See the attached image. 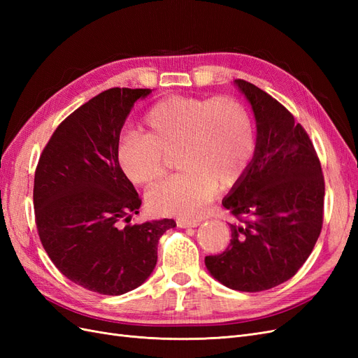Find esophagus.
I'll list each match as a JSON object with an SVG mask.
<instances>
[{
    "label": "esophagus",
    "mask_w": 358,
    "mask_h": 358,
    "mask_svg": "<svg viewBox=\"0 0 358 358\" xmlns=\"http://www.w3.org/2000/svg\"><path fill=\"white\" fill-rule=\"evenodd\" d=\"M201 220H187V218H179L178 220V225L180 229H192V227L200 225Z\"/></svg>",
    "instance_id": "obj_1"
}]
</instances>
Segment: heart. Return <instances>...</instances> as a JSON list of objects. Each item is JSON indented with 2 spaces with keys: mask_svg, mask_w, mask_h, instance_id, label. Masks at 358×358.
Returning a JSON list of instances; mask_svg holds the SVG:
<instances>
[{
  "mask_svg": "<svg viewBox=\"0 0 358 358\" xmlns=\"http://www.w3.org/2000/svg\"><path fill=\"white\" fill-rule=\"evenodd\" d=\"M255 152V129L246 107L230 96H169L145 116V133L128 131L116 148L117 164L136 185L166 173L169 155L179 154L180 175L148 192L161 215L200 216L213 196L236 185Z\"/></svg>",
  "mask_w": 358,
  "mask_h": 358,
  "instance_id": "b5f03b06",
  "label": "heart"
}]
</instances>
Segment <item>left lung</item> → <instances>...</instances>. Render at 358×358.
<instances>
[{"label": "left lung", "instance_id": "1", "mask_svg": "<svg viewBox=\"0 0 358 358\" xmlns=\"http://www.w3.org/2000/svg\"><path fill=\"white\" fill-rule=\"evenodd\" d=\"M257 121L254 158L222 200L236 222L222 254L204 258L210 275L237 291L285 282L315 246L324 215V176L308 133L258 86L236 79Z\"/></svg>", "mask_w": 358, "mask_h": 358}]
</instances>
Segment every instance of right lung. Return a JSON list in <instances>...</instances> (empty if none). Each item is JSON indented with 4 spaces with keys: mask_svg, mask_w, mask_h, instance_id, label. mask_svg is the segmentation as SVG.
<instances>
[{
    "mask_svg": "<svg viewBox=\"0 0 358 358\" xmlns=\"http://www.w3.org/2000/svg\"><path fill=\"white\" fill-rule=\"evenodd\" d=\"M150 90L112 88L82 104L53 131L34 176L40 241L71 282L106 296L142 285L173 220L129 224L142 204L117 164L125 119ZM127 222V224L123 222Z\"/></svg>",
    "mask_w": 358,
    "mask_h": 358,
    "instance_id": "add662e5",
    "label": "right lung"
}]
</instances>
